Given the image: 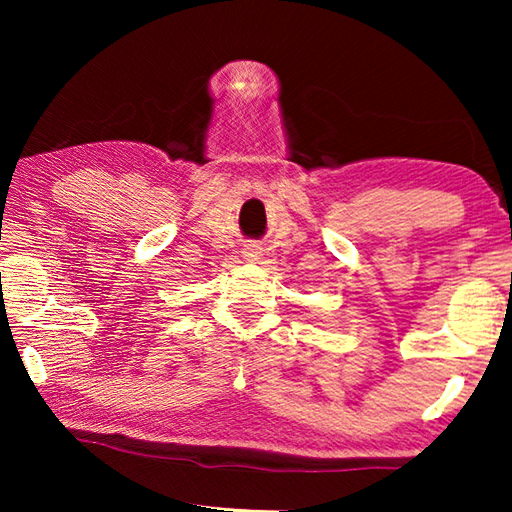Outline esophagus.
Wrapping results in <instances>:
<instances>
[{"label":"esophagus","mask_w":512,"mask_h":512,"mask_svg":"<svg viewBox=\"0 0 512 512\" xmlns=\"http://www.w3.org/2000/svg\"><path fill=\"white\" fill-rule=\"evenodd\" d=\"M259 257V253H257V248H253L250 246L248 250H246V259H250V262H255V259Z\"/></svg>","instance_id":"34e87169"}]
</instances>
